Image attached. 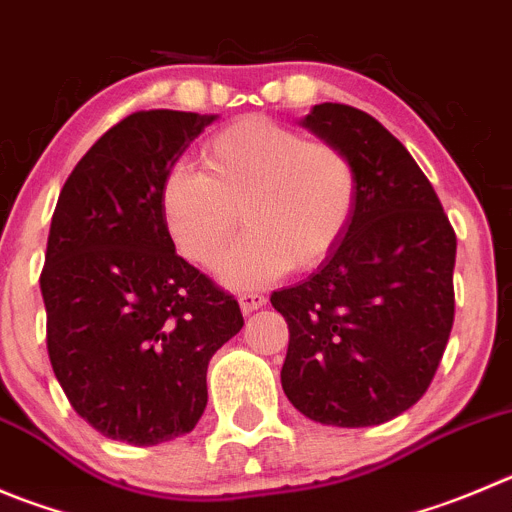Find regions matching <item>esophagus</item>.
<instances>
[{
  "label": "esophagus",
  "instance_id": "esophagus-1",
  "mask_svg": "<svg viewBox=\"0 0 512 512\" xmlns=\"http://www.w3.org/2000/svg\"><path fill=\"white\" fill-rule=\"evenodd\" d=\"M265 303H267V298H265V295H260V293L240 295V308H242V313H245V315L255 313V310H260Z\"/></svg>",
  "mask_w": 512,
  "mask_h": 512
}]
</instances>
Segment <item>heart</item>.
Wrapping results in <instances>:
<instances>
[{
	"instance_id": "b5f03b06",
	"label": "heart",
	"mask_w": 512,
	"mask_h": 512,
	"mask_svg": "<svg viewBox=\"0 0 512 512\" xmlns=\"http://www.w3.org/2000/svg\"><path fill=\"white\" fill-rule=\"evenodd\" d=\"M202 166H174L164 176L161 219L186 260L214 267L242 212L250 232L219 267L232 288L262 285L293 265H321L356 214L351 156L272 118L247 116L224 126L204 143Z\"/></svg>"
}]
</instances>
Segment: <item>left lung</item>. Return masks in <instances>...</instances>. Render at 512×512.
<instances>
[{"label":"left lung","mask_w":512,"mask_h":512,"mask_svg":"<svg viewBox=\"0 0 512 512\" xmlns=\"http://www.w3.org/2000/svg\"><path fill=\"white\" fill-rule=\"evenodd\" d=\"M300 126L351 156L358 204L321 267L272 293L290 331L280 381L313 422L374 427L432 384L455 321L457 237L417 161L369 113L321 103Z\"/></svg>","instance_id":"obj_1"}]
</instances>
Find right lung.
Listing matches in <instances>:
<instances>
[{"instance_id": "right-lung-1", "label": "right lung", "mask_w": 512, "mask_h": 512, "mask_svg": "<svg viewBox=\"0 0 512 512\" xmlns=\"http://www.w3.org/2000/svg\"><path fill=\"white\" fill-rule=\"evenodd\" d=\"M217 121L141 111L93 143L52 214L47 353L75 412L103 437L151 447L197 427L209 358L245 326L240 305L176 255L159 191Z\"/></svg>"}]
</instances>
